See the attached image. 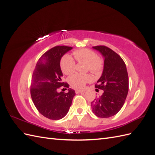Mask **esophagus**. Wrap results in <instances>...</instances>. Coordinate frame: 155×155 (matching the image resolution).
I'll return each instance as SVG.
<instances>
[{
  "label": "esophagus",
  "mask_w": 155,
  "mask_h": 155,
  "mask_svg": "<svg viewBox=\"0 0 155 155\" xmlns=\"http://www.w3.org/2000/svg\"><path fill=\"white\" fill-rule=\"evenodd\" d=\"M85 91L84 90H81V89H77L75 91V92L77 93H84Z\"/></svg>",
  "instance_id": "obj_1"
}]
</instances>
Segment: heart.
Wrapping results in <instances>:
<instances>
[{
  "instance_id": "1",
  "label": "heart",
  "mask_w": 155,
  "mask_h": 155,
  "mask_svg": "<svg viewBox=\"0 0 155 155\" xmlns=\"http://www.w3.org/2000/svg\"><path fill=\"white\" fill-rule=\"evenodd\" d=\"M75 60L78 62H84L87 63V71H89L94 74H99L103 70V62L98 58L97 54L88 48H82L73 52ZM61 68L65 74H71L75 71L76 63L71 56L65 55L61 61ZM92 80L89 74L77 73L69 77V83L74 88H81Z\"/></svg>"
}]
</instances>
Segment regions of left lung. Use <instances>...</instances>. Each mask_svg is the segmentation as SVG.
<instances>
[{"label":"left lung","instance_id":"1","mask_svg":"<svg viewBox=\"0 0 155 155\" xmlns=\"http://www.w3.org/2000/svg\"><path fill=\"white\" fill-rule=\"evenodd\" d=\"M93 48L101 52L104 61L103 74L95 84L104 93L92 102V110L98 117L108 118L117 114L124 103L128 92V72L123 59L112 49L101 45Z\"/></svg>","mask_w":155,"mask_h":155}]
</instances>
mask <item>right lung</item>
Returning <instances> with one entry per match:
<instances>
[{
	"instance_id": "right-lung-1",
	"label": "right lung",
	"mask_w": 155,
	"mask_h": 155,
	"mask_svg": "<svg viewBox=\"0 0 155 155\" xmlns=\"http://www.w3.org/2000/svg\"><path fill=\"white\" fill-rule=\"evenodd\" d=\"M72 48L67 46H57L46 52L38 59L32 76V102L39 113L49 119L59 120L65 117L75 95L71 88L66 93L58 92L61 87L69 88L68 84L62 81L60 62L62 56Z\"/></svg>"
}]
</instances>
